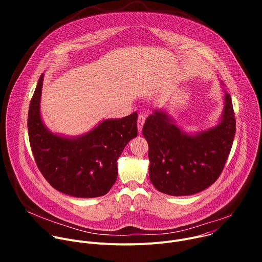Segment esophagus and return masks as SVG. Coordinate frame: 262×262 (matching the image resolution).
I'll return each mask as SVG.
<instances>
[{"label":"esophagus","mask_w":262,"mask_h":262,"mask_svg":"<svg viewBox=\"0 0 262 262\" xmlns=\"http://www.w3.org/2000/svg\"><path fill=\"white\" fill-rule=\"evenodd\" d=\"M144 122H145V116H144L143 114H140L139 117H138V130H139L140 133L142 132Z\"/></svg>","instance_id":"esophagus-1"}]
</instances>
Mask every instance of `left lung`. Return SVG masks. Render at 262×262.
<instances>
[{"label":"left lung","instance_id":"1","mask_svg":"<svg viewBox=\"0 0 262 262\" xmlns=\"http://www.w3.org/2000/svg\"><path fill=\"white\" fill-rule=\"evenodd\" d=\"M221 85L225 87L222 81ZM223 91L221 118L207 129L186 133L163 108H156L146 119L142 132L149 147V178L158 191L171 196L194 195L219 178L235 135L231 96Z\"/></svg>","mask_w":262,"mask_h":262}]
</instances>
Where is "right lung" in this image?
<instances>
[{
	"label": "right lung",
	"instance_id": "obj_1",
	"mask_svg": "<svg viewBox=\"0 0 262 262\" xmlns=\"http://www.w3.org/2000/svg\"><path fill=\"white\" fill-rule=\"evenodd\" d=\"M42 73L30 102L29 140L37 167L57 191L77 198L105 195L118 175L117 160L137 137V112L104 119L86 134L67 137L52 133L40 115Z\"/></svg>",
	"mask_w": 262,
	"mask_h": 262
}]
</instances>
